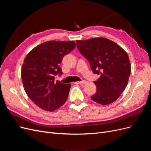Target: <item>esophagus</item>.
Instances as JSON below:
<instances>
[{
  "label": "esophagus",
  "instance_id": "1",
  "mask_svg": "<svg viewBox=\"0 0 151 151\" xmlns=\"http://www.w3.org/2000/svg\"><path fill=\"white\" fill-rule=\"evenodd\" d=\"M88 82H87L86 81H79L77 82V83L78 84H82V85H84V84H86Z\"/></svg>",
  "mask_w": 151,
  "mask_h": 151
}]
</instances>
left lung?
Returning a JSON list of instances; mask_svg holds the SVG:
<instances>
[{
  "instance_id": "1",
  "label": "left lung",
  "mask_w": 151,
  "mask_h": 151,
  "mask_svg": "<svg viewBox=\"0 0 151 151\" xmlns=\"http://www.w3.org/2000/svg\"><path fill=\"white\" fill-rule=\"evenodd\" d=\"M76 45L89 60L93 73L100 75L94 82L97 90L91 99L102 105L116 101L125 89L131 72L127 52L116 43L102 37L76 40Z\"/></svg>"
}]
</instances>
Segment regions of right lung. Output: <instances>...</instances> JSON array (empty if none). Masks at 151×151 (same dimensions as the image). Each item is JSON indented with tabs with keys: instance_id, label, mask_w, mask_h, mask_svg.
<instances>
[{
	"instance_id": "add662e5",
	"label": "right lung",
	"mask_w": 151,
	"mask_h": 151,
	"mask_svg": "<svg viewBox=\"0 0 151 151\" xmlns=\"http://www.w3.org/2000/svg\"><path fill=\"white\" fill-rule=\"evenodd\" d=\"M76 47L73 41H49L35 47L27 55L21 68V78L26 94L36 106L47 111L62 106L71 85L55 81L62 74L59 64Z\"/></svg>"
}]
</instances>
